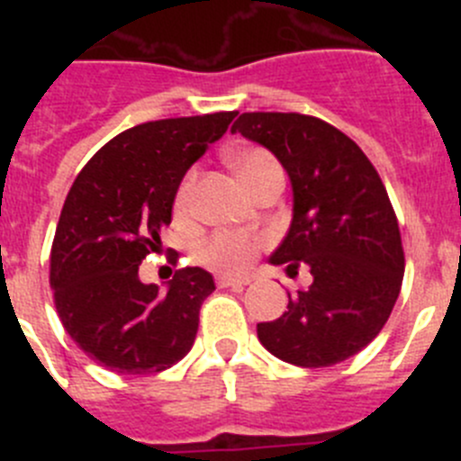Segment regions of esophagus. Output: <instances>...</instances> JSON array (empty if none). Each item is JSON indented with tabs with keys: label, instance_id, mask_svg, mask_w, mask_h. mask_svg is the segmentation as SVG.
<instances>
[{
	"label": "esophagus",
	"instance_id": "obj_1",
	"mask_svg": "<svg viewBox=\"0 0 461 461\" xmlns=\"http://www.w3.org/2000/svg\"><path fill=\"white\" fill-rule=\"evenodd\" d=\"M251 279H247V276H219L217 284L221 288H233V291H242L247 284H249Z\"/></svg>",
	"mask_w": 461,
	"mask_h": 461
}]
</instances>
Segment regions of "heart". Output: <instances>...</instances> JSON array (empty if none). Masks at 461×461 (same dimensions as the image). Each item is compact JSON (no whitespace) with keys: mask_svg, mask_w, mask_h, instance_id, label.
<instances>
[{"mask_svg":"<svg viewBox=\"0 0 461 461\" xmlns=\"http://www.w3.org/2000/svg\"><path fill=\"white\" fill-rule=\"evenodd\" d=\"M230 164L238 170L240 180L244 182L247 189L256 185L270 170L279 168L276 161L272 158L270 152L260 148H244L235 149L230 154ZM194 182L195 175L189 173L182 180L180 189H177V198H175V207L177 212H186L191 205V195H194ZM263 240L254 238V235H242V233H217L212 235L201 249V260L207 267H214L219 272H240L244 267H249L251 260L258 254V247Z\"/></svg>","mask_w":461,"mask_h":461,"instance_id":"b5f03b06","label":"heart"}]
</instances>
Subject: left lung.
Returning <instances> with one entry per match:
<instances>
[{"label": "left lung", "mask_w": 461, "mask_h": 461, "mask_svg": "<svg viewBox=\"0 0 461 461\" xmlns=\"http://www.w3.org/2000/svg\"><path fill=\"white\" fill-rule=\"evenodd\" d=\"M230 133L270 149L288 173L293 219L270 256L312 284L288 293V312L258 323L260 344L297 367H332L381 332L397 303L404 249L388 191L339 129L297 113H242Z\"/></svg>", "instance_id": "left-lung-1"}]
</instances>
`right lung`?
I'll return each mask as SVG.
<instances>
[{"label": "right lung", "instance_id": "add662e5", "mask_svg": "<svg viewBox=\"0 0 461 461\" xmlns=\"http://www.w3.org/2000/svg\"><path fill=\"white\" fill-rule=\"evenodd\" d=\"M238 113L145 122L105 142L64 201L50 251L55 307L71 339L101 367L157 374L194 346L198 312L214 279L182 267L166 291L138 266L161 247V228L186 170Z\"/></svg>", "mask_w": 461, "mask_h": 461}]
</instances>
